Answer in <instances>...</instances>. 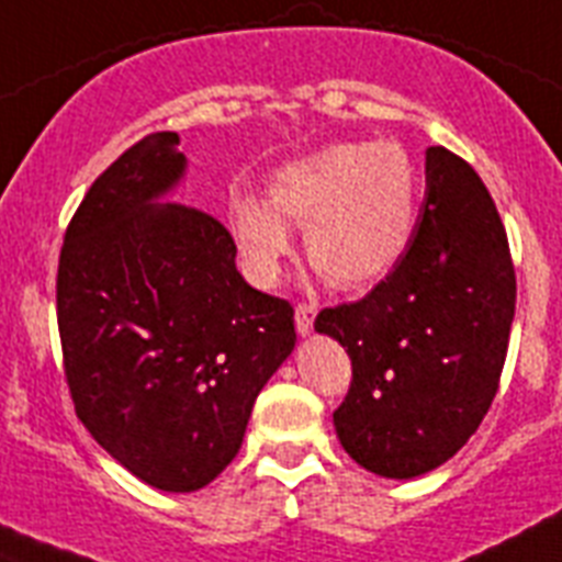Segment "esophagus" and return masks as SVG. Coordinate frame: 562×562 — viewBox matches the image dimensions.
<instances>
[{
    "label": "esophagus",
    "mask_w": 562,
    "mask_h": 562,
    "mask_svg": "<svg viewBox=\"0 0 562 562\" xmlns=\"http://www.w3.org/2000/svg\"><path fill=\"white\" fill-rule=\"evenodd\" d=\"M314 317H317V305L314 303H300L294 311V323H296V331L308 337L314 331Z\"/></svg>",
    "instance_id": "obj_1"
}]
</instances>
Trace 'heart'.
Masks as SVG:
<instances>
[{
    "instance_id": "heart-1",
    "label": "heart",
    "mask_w": 562,
    "mask_h": 562,
    "mask_svg": "<svg viewBox=\"0 0 562 562\" xmlns=\"http://www.w3.org/2000/svg\"><path fill=\"white\" fill-rule=\"evenodd\" d=\"M271 202L234 193L228 220L254 282L273 285L294 251L291 225L308 228V257L339 289L389 277L417 231L412 159L394 143H339L273 173Z\"/></svg>"
}]
</instances>
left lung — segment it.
Listing matches in <instances>:
<instances>
[{"label": "left lung", "mask_w": 562, "mask_h": 562, "mask_svg": "<svg viewBox=\"0 0 562 562\" xmlns=\"http://www.w3.org/2000/svg\"><path fill=\"white\" fill-rule=\"evenodd\" d=\"M514 300L492 193L465 159L434 145L400 266L360 303L323 308L314 323L351 357L334 428L353 463L412 480L463 449L497 394Z\"/></svg>", "instance_id": "left-lung-1"}]
</instances>
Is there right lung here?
<instances>
[{
  "instance_id": "right-lung-1",
  "label": "right lung",
  "mask_w": 562,
  "mask_h": 562,
  "mask_svg": "<svg viewBox=\"0 0 562 562\" xmlns=\"http://www.w3.org/2000/svg\"><path fill=\"white\" fill-rule=\"evenodd\" d=\"M173 131L128 148L65 231L56 319L77 417L159 492H196L237 457L254 400L294 351V308L251 289L223 223L165 202Z\"/></svg>"
}]
</instances>
